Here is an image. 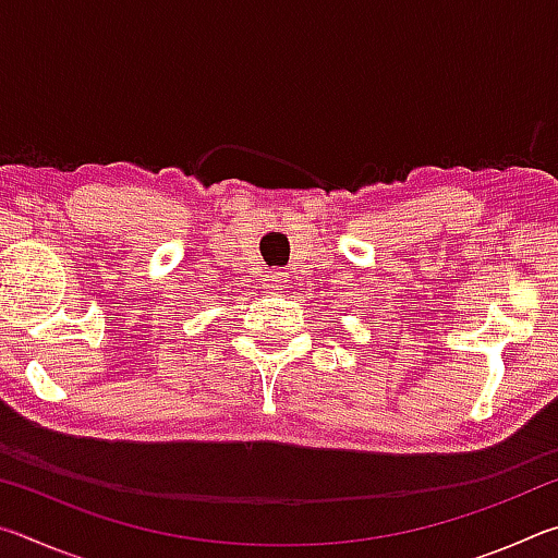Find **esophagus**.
I'll list each match as a JSON object with an SVG mask.
<instances>
[{"label":"esophagus","mask_w":558,"mask_h":558,"mask_svg":"<svg viewBox=\"0 0 558 558\" xmlns=\"http://www.w3.org/2000/svg\"><path fill=\"white\" fill-rule=\"evenodd\" d=\"M286 278H288V270H268V280H270V288L272 290H280L282 286H286Z\"/></svg>","instance_id":"1"}]
</instances>
